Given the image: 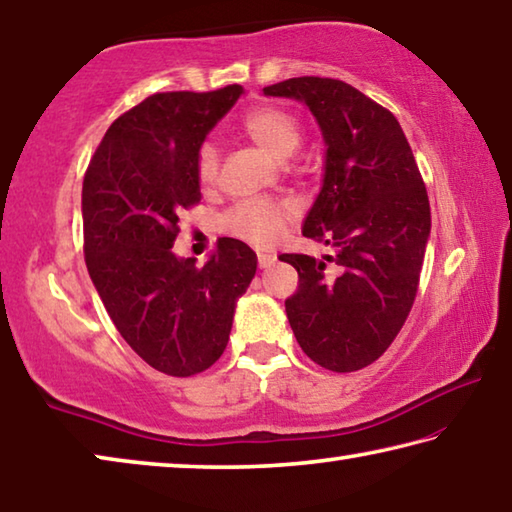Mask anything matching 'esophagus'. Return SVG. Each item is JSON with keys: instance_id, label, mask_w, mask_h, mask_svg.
I'll use <instances>...</instances> for the list:
<instances>
[{"instance_id": "34e87169", "label": "esophagus", "mask_w": 512, "mask_h": 512, "mask_svg": "<svg viewBox=\"0 0 512 512\" xmlns=\"http://www.w3.org/2000/svg\"><path fill=\"white\" fill-rule=\"evenodd\" d=\"M274 261H276L274 251H258V267H261V270L274 265Z\"/></svg>"}]
</instances>
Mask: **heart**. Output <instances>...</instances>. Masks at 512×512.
I'll return each mask as SVG.
<instances>
[{"label":"heart","instance_id":"obj_1","mask_svg":"<svg viewBox=\"0 0 512 512\" xmlns=\"http://www.w3.org/2000/svg\"><path fill=\"white\" fill-rule=\"evenodd\" d=\"M242 131L247 133L251 142H256L263 152L274 161H288L297 154V149L304 142V131L295 115L276 106L254 108L242 120ZM199 183H213L217 177V147L213 142H204L197 152L195 161ZM295 215V208L286 201L272 199H254L242 201L226 217V226L233 236L247 240L251 245L267 247L281 238L283 229L290 217Z\"/></svg>","mask_w":512,"mask_h":512}]
</instances>
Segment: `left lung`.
Returning <instances> with one entry per match:
<instances>
[{"instance_id": "1", "label": "left lung", "mask_w": 512, "mask_h": 512, "mask_svg": "<svg viewBox=\"0 0 512 512\" xmlns=\"http://www.w3.org/2000/svg\"><path fill=\"white\" fill-rule=\"evenodd\" d=\"M263 95L308 106L324 138L322 186L301 233L335 256H281L299 274L288 322L317 365L363 370L397 338L420 283L431 206L415 156L397 117L345 81L297 77Z\"/></svg>"}]
</instances>
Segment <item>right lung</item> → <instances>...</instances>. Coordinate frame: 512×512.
Instances as JSON below:
<instances>
[{
  "label": "right lung",
  "instance_id": "add662e5",
  "mask_svg": "<svg viewBox=\"0 0 512 512\" xmlns=\"http://www.w3.org/2000/svg\"><path fill=\"white\" fill-rule=\"evenodd\" d=\"M242 92L147 97L111 124L83 179V251L97 295L129 347L170 376L222 356L256 274V254L236 238L217 240L204 267L172 251L179 213L201 199L199 147Z\"/></svg>",
  "mask_w": 512,
  "mask_h": 512
}]
</instances>
